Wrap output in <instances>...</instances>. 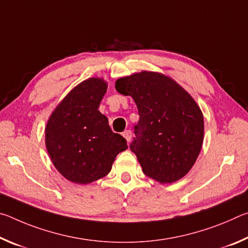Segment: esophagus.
I'll return each mask as SVG.
<instances>
[{"mask_svg": "<svg viewBox=\"0 0 248 248\" xmlns=\"http://www.w3.org/2000/svg\"><path fill=\"white\" fill-rule=\"evenodd\" d=\"M123 136L124 137V139L129 142L130 140H131L132 133H131V131H130V130H125V131L123 133Z\"/></svg>", "mask_w": 248, "mask_h": 248, "instance_id": "1", "label": "esophagus"}]
</instances>
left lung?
Listing matches in <instances>:
<instances>
[{"label": "left lung", "instance_id": "left-lung-1", "mask_svg": "<svg viewBox=\"0 0 248 248\" xmlns=\"http://www.w3.org/2000/svg\"><path fill=\"white\" fill-rule=\"evenodd\" d=\"M139 110L137 138L130 145L143 173L161 184L182 179L198 158L203 142V115L188 92L167 75L141 71L115 83Z\"/></svg>", "mask_w": 248, "mask_h": 248}]
</instances>
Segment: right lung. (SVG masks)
Masks as SVG:
<instances>
[{
    "label": "right lung",
    "mask_w": 248,
    "mask_h": 248,
    "mask_svg": "<svg viewBox=\"0 0 248 248\" xmlns=\"http://www.w3.org/2000/svg\"><path fill=\"white\" fill-rule=\"evenodd\" d=\"M108 84L90 78L73 87L58 104L45 128V143L52 164L69 182L87 185L111 170L117 155L128 149L98 110Z\"/></svg>",
    "instance_id": "right-lung-1"
}]
</instances>
